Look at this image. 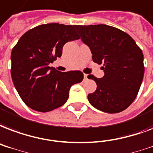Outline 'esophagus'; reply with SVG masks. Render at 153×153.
I'll list each match as a JSON object with an SVG mask.
<instances>
[{
    "mask_svg": "<svg viewBox=\"0 0 153 153\" xmlns=\"http://www.w3.org/2000/svg\"><path fill=\"white\" fill-rule=\"evenodd\" d=\"M83 76H84V79H87V74H83Z\"/></svg>",
    "mask_w": 153,
    "mask_h": 153,
    "instance_id": "esophagus-1",
    "label": "esophagus"
}]
</instances>
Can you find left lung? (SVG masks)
I'll list each match as a JSON object with an SVG mask.
<instances>
[{
	"label": "left lung",
	"instance_id": "obj_1",
	"mask_svg": "<svg viewBox=\"0 0 153 153\" xmlns=\"http://www.w3.org/2000/svg\"><path fill=\"white\" fill-rule=\"evenodd\" d=\"M82 41L91 49L93 62L104 71L98 79L87 78L97 84L87 98L90 103L107 113L123 111L138 95L144 74V54L130 35L107 25H74Z\"/></svg>",
	"mask_w": 153,
	"mask_h": 153
}]
</instances>
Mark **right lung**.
I'll use <instances>...</instances> for the list:
<instances>
[{
    "label": "right lung",
    "instance_id": "add662e5",
    "mask_svg": "<svg viewBox=\"0 0 153 153\" xmlns=\"http://www.w3.org/2000/svg\"><path fill=\"white\" fill-rule=\"evenodd\" d=\"M74 25L43 24L28 30L12 50L11 76L22 101L29 108L47 112L67 101L69 90L79 83V71L61 72L50 64L60 58L68 42L79 39Z\"/></svg>",
    "mask_w": 153,
    "mask_h": 153
}]
</instances>
